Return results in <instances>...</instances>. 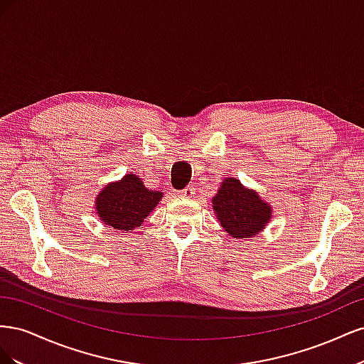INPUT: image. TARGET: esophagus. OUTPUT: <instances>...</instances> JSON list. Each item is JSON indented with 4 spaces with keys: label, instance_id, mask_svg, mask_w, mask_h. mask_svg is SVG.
I'll return each mask as SVG.
<instances>
[{
    "label": "esophagus",
    "instance_id": "34e87169",
    "mask_svg": "<svg viewBox=\"0 0 364 364\" xmlns=\"http://www.w3.org/2000/svg\"><path fill=\"white\" fill-rule=\"evenodd\" d=\"M194 191H196L194 186H193V185H188L185 190L179 191V194H181V197H193V196H194Z\"/></svg>",
    "mask_w": 364,
    "mask_h": 364
}]
</instances>
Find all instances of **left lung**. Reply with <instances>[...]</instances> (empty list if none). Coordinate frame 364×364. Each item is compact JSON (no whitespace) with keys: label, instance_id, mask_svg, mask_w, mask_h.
Listing matches in <instances>:
<instances>
[{"label":"left lung","instance_id":"8db88e82","mask_svg":"<svg viewBox=\"0 0 364 364\" xmlns=\"http://www.w3.org/2000/svg\"><path fill=\"white\" fill-rule=\"evenodd\" d=\"M220 225L234 238H253L272 218V205L235 178H226L213 197Z\"/></svg>","mask_w":364,"mask_h":364}]
</instances>
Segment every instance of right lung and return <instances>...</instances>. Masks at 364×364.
Listing matches in <instances>:
<instances>
[{
    "instance_id": "add662e5",
    "label": "right lung",
    "mask_w": 364,
    "mask_h": 364,
    "mask_svg": "<svg viewBox=\"0 0 364 364\" xmlns=\"http://www.w3.org/2000/svg\"><path fill=\"white\" fill-rule=\"evenodd\" d=\"M161 191L149 190L136 174L129 173L118 182L106 185L95 199V211L106 226L118 232H132L162 199Z\"/></svg>"
}]
</instances>
